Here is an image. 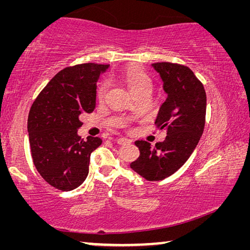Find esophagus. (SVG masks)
Masks as SVG:
<instances>
[{
  "label": "esophagus",
  "mask_w": 250,
  "mask_h": 250,
  "mask_svg": "<svg viewBox=\"0 0 250 250\" xmlns=\"http://www.w3.org/2000/svg\"><path fill=\"white\" fill-rule=\"evenodd\" d=\"M116 141H117L118 145H129V143H131L130 139H126V138H124V137L117 138Z\"/></svg>",
  "instance_id": "obj_1"
}]
</instances>
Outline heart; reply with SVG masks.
Returning <instances> with one entry per match:
<instances>
[{
    "label": "heart",
    "instance_id": "obj_1",
    "mask_svg": "<svg viewBox=\"0 0 250 250\" xmlns=\"http://www.w3.org/2000/svg\"><path fill=\"white\" fill-rule=\"evenodd\" d=\"M122 82L128 88L130 94L133 97L140 96L143 94H149L151 91L152 82L149 75H146L145 71H142L138 68H130L126 69L121 76ZM108 89V83H100L97 90V97L99 100H103L105 96V92Z\"/></svg>",
    "mask_w": 250,
    "mask_h": 250
}]
</instances>
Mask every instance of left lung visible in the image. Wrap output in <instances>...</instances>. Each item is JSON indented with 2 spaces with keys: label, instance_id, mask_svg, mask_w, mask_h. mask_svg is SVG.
Listing matches in <instances>:
<instances>
[{
  "label": "left lung",
  "instance_id": "8db88e82",
  "mask_svg": "<svg viewBox=\"0 0 250 250\" xmlns=\"http://www.w3.org/2000/svg\"><path fill=\"white\" fill-rule=\"evenodd\" d=\"M152 67L167 96L155 119L159 129L167 130V138L154 147L146 141H135L140 156L130 167L147 181H161L174 174L195 150L204 131L206 92L188 67L172 62H155Z\"/></svg>",
  "mask_w": 250,
  "mask_h": 250
}]
</instances>
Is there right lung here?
<instances>
[{"label":"right lung","instance_id":"right-lung-1","mask_svg":"<svg viewBox=\"0 0 250 250\" xmlns=\"http://www.w3.org/2000/svg\"><path fill=\"white\" fill-rule=\"evenodd\" d=\"M109 65H76L59 71L34 101L27 131L34 166L49 185L71 191L89 172L90 154L103 140L78 135L83 113L96 107L97 82Z\"/></svg>","mask_w":250,"mask_h":250}]
</instances>
